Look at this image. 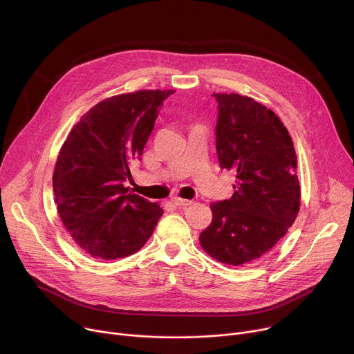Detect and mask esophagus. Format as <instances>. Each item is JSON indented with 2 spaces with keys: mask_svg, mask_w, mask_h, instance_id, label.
<instances>
[{
  "mask_svg": "<svg viewBox=\"0 0 354 354\" xmlns=\"http://www.w3.org/2000/svg\"><path fill=\"white\" fill-rule=\"evenodd\" d=\"M174 203L179 207H187L190 205H193V200H186V198H180V197H175Z\"/></svg>",
  "mask_w": 354,
  "mask_h": 354,
  "instance_id": "esophagus-1",
  "label": "esophagus"
}]
</instances>
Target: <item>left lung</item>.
I'll return each mask as SVG.
<instances>
[{
	"label": "left lung",
	"mask_w": 354,
	"mask_h": 354,
	"mask_svg": "<svg viewBox=\"0 0 354 354\" xmlns=\"http://www.w3.org/2000/svg\"><path fill=\"white\" fill-rule=\"evenodd\" d=\"M218 104L220 167L236 174L234 194L212 203L200 243L221 263L239 266L269 252L299 210L297 157L281 120L252 97L213 93Z\"/></svg>",
	"instance_id": "obj_1"
}]
</instances>
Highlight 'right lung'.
<instances>
[{
	"instance_id": "right-lung-1",
	"label": "right lung",
	"mask_w": 354,
	"mask_h": 354,
	"mask_svg": "<svg viewBox=\"0 0 354 354\" xmlns=\"http://www.w3.org/2000/svg\"><path fill=\"white\" fill-rule=\"evenodd\" d=\"M175 91L108 97L73 127L57 157L53 192L60 218L86 254L119 259L140 250L164 210L123 182L141 160L164 100Z\"/></svg>"
}]
</instances>
